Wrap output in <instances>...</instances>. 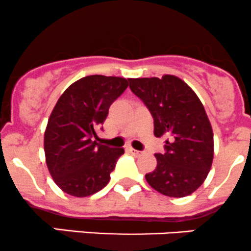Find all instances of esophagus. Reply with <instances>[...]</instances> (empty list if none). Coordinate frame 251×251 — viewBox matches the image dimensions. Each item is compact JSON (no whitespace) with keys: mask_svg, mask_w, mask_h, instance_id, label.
<instances>
[{"mask_svg":"<svg viewBox=\"0 0 251 251\" xmlns=\"http://www.w3.org/2000/svg\"><path fill=\"white\" fill-rule=\"evenodd\" d=\"M128 149H129V151H130V153L133 154L134 156H140L141 154H142V151H136V149H134V148H131V147H129Z\"/></svg>","mask_w":251,"mask_h":251,"instance_id":"esophagus-1","label":"esophagus"}]
</instances>
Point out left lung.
Segmentation results:
<instances>
[{"instance_id":"left-lung-1","label":"left lung","mask_w":251,"mask_h":251,"mask_svg":"<svg viewBox=\"0 0 251 251\" xmlns=\"http://www.w3.org/2000/svg\"><path fill=\"white\" fill-rule=\"evenodd\" d=\"M129 88L154 118V135L167 136L165 153L146 180L163 196H190L205 181L213 160L212 126L196 92L180 78H130Z\"/></svg>"}]
</instances>
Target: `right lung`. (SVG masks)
I'll return each mask as SVG.
<instances>
[{
	"label": "right lung",
	"mask_w": 251,
	"mask_h": 251,
	"mask_svg": "<svg viewBox=\"0 0 251 251\" xmlns=\"http://www.w3.org/2000/svg\"><path fill=\"white\" fill-rule=\"evenodd\" d=\"M128 80L88 75L71 84L58 100L45 131L44 149L50 176L65 193L91 196L110 180L125 149L100 145L94 137Z\"/></svg>",
	"instance_id": "1"
}]
</instances>
